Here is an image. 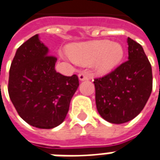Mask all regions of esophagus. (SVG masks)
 I'll list each match as a JSON object with an SVG mask.
<instances>
[{"label": "esophagus", "instance_id": "1", "mask_svg": "<svg viewBox=\"0 0 160 160\" xmlns=\"http://www.w3.org/2000/svg\"><path fill=\"white\" fill-rule=\"evenodd\" d=\"M79 80H80V81L89 80V76H88V75H87L86 73H84V72H81V73L79 74Z\"/></svg>", "mask_w": 160, "mask_h": 160}]
</instances>
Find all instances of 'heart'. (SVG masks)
Returning a JSON list of instances; mask_svg holds the SVG:
<instances>
[{"label": "heart", "instance_id": "1", "mask_svg": "<svg viewBox=\"0 0 160 160\" xmlns=\"http://www.w3.org/2000/svg\"><path fill=\"white\" fill-rule=\"evenodd\" d=\"M68 55L78 64H93L97 72L107 73L121 62L124 57V49L117 42L94 41L71 46Z\"/></svg>", "mask_w": 160, "mask_h": 160}]
</instances>
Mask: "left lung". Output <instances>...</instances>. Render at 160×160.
Wrapping results in <instances>:
<instances>
[{"label":"left lung","instance_id":"obj_1","mask_svg":"<svg viewBox=\"0 0 160 160\" xmlns=\"http://www.w3.org/2000/svg\"><path fill=\"white\" fill-rule=\"evenodd\" d=\"M128 60L102 78L95 79L96 103L105 120L122 124L136 117L152 90V65L139 43L128 38Z\"/></svg>","mask_w":160,"mask_h":160}]
</instances>
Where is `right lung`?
Wrapping results in <instances>:
<instances>
[{"label": "right lung", "mask_w": 160, "mask_h": 160, "mask_svg": "<svg viewBox=\"0 0 160 160\" xmlns=\"http://www.w3.org/2000/svg\"><path fill=\"white\" fill-rule=\"evenodd\" d=\"M57 58L48 54L39 35L20 46L9 69L8 95L20 117L44 129L60 125L79 87L77 75L64 76L55 70Z\"/></svg>", "instance_id": "obj_1"}]
</instances>
